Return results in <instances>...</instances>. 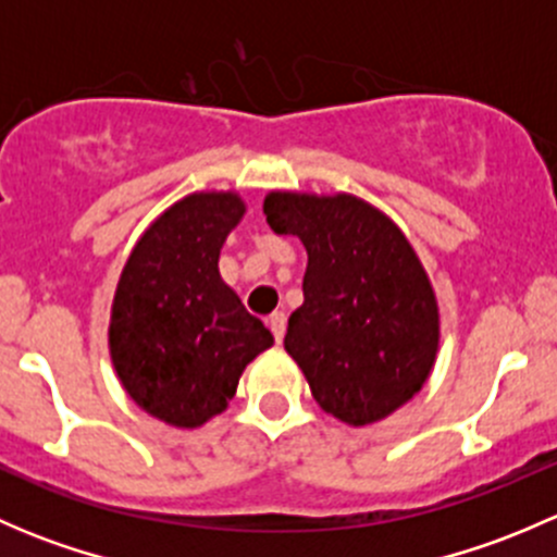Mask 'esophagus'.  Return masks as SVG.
I'll return each instance as SVG.
<instances>
[{"mask_svg": "<svg viewBox=\"0 0 557 557\" xmlns=\"http://www.w3.org/2000/svg\"><path fill=\"white\" fill-rule=\"evenodd\" d=\"M285 323H288V314H285L283 310H274L272 314H269V329H272L274 339H277V342H283Z\"/></svg>", "mask_w": 557, "mask_h": 557, "instance_id": "1", "label": "esophagus"}]
</instances>
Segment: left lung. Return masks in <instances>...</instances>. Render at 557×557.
I'll list each match as a JSON object with an SVG mask.
<instances>
[{
	"label": "left lung",
	"mask_w": 557,
	"mask_h": 557,
	"mask_svg": "<svg viewBox=\"0 0 557 557\" xmlns=\"http://www.w3.org/2000/svg\"><path fill=\"white\" fill-rule=\"evenodd\" d=\"M272 232L307 247L305 305L288 318L285 350L314 401L350 425L383 420L429 380L440 307L423 263L396 223L350 194L274 190Z\"/></svg>",
	"instance_id": "8db88e82"
}]
</instances>
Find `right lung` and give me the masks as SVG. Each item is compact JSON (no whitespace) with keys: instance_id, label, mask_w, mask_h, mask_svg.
I'll return each instance as SVG.
<instances>
[{"instance_id":"1","label":"right lung","mask_w":557,"mask_h":557,"mask_svg":"<svg viewBox=\"0 0 557 557\" xmlns=\"http://www.w3.org/2000/svg\"><path fill=\"white\" fill-rule=\"evenodd\" d=\"M243 215L237 194L185 196L143 234L117 280L112 367L145 412L177 429L223 412L247 363L274 342L218 272Z\"/></svg>"}]
</instances>
